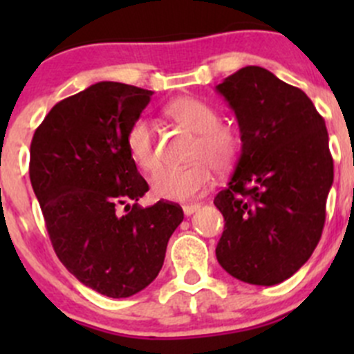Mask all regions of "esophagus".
<instances>
[{"label":"esophagus","instance_id":"34e87169","mask_svg":"<svg viewBox=\"0 0 354 354\" xmlns=\"http://www.w3.org/2000/svg\"><path fill=\"white\" fill-rule=\"evenodd\" d=\"M198 209H200V203H187V205H183L185 216H192V214L197 212Z\"/></svg>","mask_w":354,"mask_h":354}]
</instances>
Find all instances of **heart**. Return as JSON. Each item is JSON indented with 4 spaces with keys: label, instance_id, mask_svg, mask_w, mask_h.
Segmentation results:
<instances>
[{
    "label": "heart",
    "instance_id": "obj_1",
    "mask_svg": "<svg viewBox=\"0 0 354 354\" xmlns=\"http://www.w3.org/2000/svg\"><path fill=\"white\" fill-rule=\"evenodd\" d=\"M166 113L187 130L194 131L187 167H162L152 174L151 188L157 198L188 202L210 185L212 167L226 171L241 152V133L236 127L221 121L219 111L197 97H178L166 106ZM127 149L140 169L154 171L160 164L156 128L147 118H137L127 131Z\"/></svg>",
    "mask_w": 354,
    "mask_h": 354
}]
</instances>
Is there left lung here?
I'll return each mask as SVG.
<instances>
[{"instance_id":"left-lung-1","label":"left lung","mask_w":354,"mask_h":354,"mask_svg":"<svg viewBox=\"0 0 354 354\" xmlns=\"http://www.w3.org/2000/svg\"><path fill=\"white\" fill-rule=\"evenodd\" d=\"M217 92L238 118L241 156L214 198L224 231L217 262L236 279L274 286L313 253L334 180L326 121L308 95L269 70L245 66Z\"/></svg>"}]
</instances>
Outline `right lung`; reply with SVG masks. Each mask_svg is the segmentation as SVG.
<instances>
[{"instance_id":"right-lung-1","label":"right lung","mask_w":354,"mask_h":354,"mask_svg":"<svg viewBox=\"0 0 354 354\" xmlns=\"http://www.w3.org/2000/svg\"><path fill=\"white\" fill-rule=\"evenodd\" d=\"M152 94L99 82L59 101L32 137L28 174L53 248L82 284L109 298H128L156 279L183 221L178 203H137L149 185L127 131Z\"/></svg>"}]
</instances>
